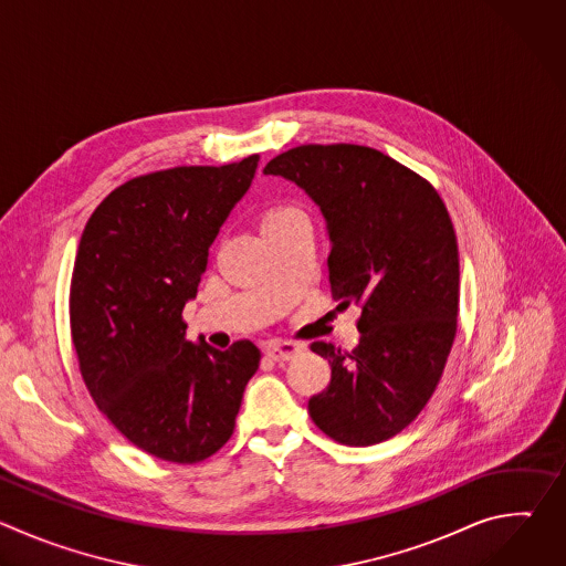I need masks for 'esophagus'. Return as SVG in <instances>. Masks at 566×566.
I'll return each instance as SVG.
<instances>
[{"instance_id": "obj_1", "label": "esophagus", "mask_w": 566, "mask_h": 566, "mask_svg": "<svg viewBox=\"0 0 566 566\" xmlns=\"http://www.w3.org/2000/svg\"><path fill=\"white\" fill-rule=\"evenodd\" d=\"M300 352H302V345L291 343V340H275V343L266 345V356L273 358V360H277V363L291 360V358H295Z\"/></svg>"}]
</instances>
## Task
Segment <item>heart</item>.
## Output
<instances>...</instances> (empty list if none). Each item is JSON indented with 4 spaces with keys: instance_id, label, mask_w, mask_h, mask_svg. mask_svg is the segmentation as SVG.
Wrapping results in <instances>:
<instances>
[{
    "instance_id": "obj_1",
    "label": "heart",
    "mask_w": 566,
    "mask_h": 566,
    "mask_svg": "<svg viewBox=\"0 0 566 566\" xmlns=\"http://www.w3.org/2000/svg\"><path fill=\"white\" fill-rule=\"evenodd\" d=\"M295 221H308L306 212L295 203H277V206H271L269 210H264L262 230L266 232V230L282 228V226H289Z\"/></svg>"
}]
</instances>
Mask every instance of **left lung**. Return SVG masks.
I'll return each instance as SVG.
<instances>
[{
  "label": "left lung",
  "instance_id": "left-lung-1",
  "mask_svg": "<svg viewBox=\"0 0 566 566\" xmlns=\"http://www.w3.org/2000/svg\"><path fill=\"white\" fill-rule=\"evenodd\" d=\"M264 172L319 206L332 297L338 308L360 306L356 349L311 345L329 360L332 380L308 398V415L343 446L387 441L426 408L457 336L459 251L448 208L428 179L365 145H300Z\"/></svg>",
  "mask_w": 566,
  "mask_h": 566
}]
</instances>
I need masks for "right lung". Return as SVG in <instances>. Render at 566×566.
<instances>
[{
	"label": "right lung",
	"instance_id": "right-lung-1",
	"mask_svg": "<svg viewBox=\"0 0 566 566\" xmlns=\"http://www.w3.org/2000/svg\"><path fill=\"white\" fill-rule=\"evenodd\" d=\"M258 154L125 181L90 217L69 291L71 340L98 410L143 452L199 463L226 446L260 349L186 338L208 249L249 190Z\"/></svg>",
	"mask_w": 566,
	"mask_h": 566
}]
</instances>
